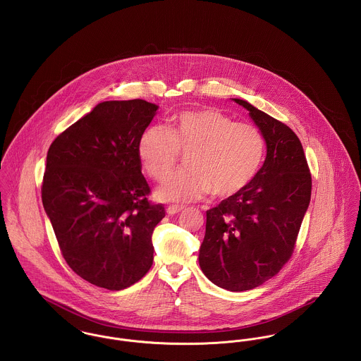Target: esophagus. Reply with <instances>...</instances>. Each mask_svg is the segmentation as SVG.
Instances as JSON below:
<instances>
[{
  "label": "esophagus",
  "instance_id": "34e87169",
  "mask_svg": "<svg viewBox=\"0 0 361 361\" xmlns=\"http://www.w3.org/2000/svg\"><path fill=\"white\" fill-rule=\"evenodd\" d=\"M183 210V206H176V204H171L167 207V213L169 214H176V213H180Z\"/></svg>",
  "mask_w": 361,
  "mask_h": 361
}]
</instances>
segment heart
<instances>
[{"instance_id":"1","label":"heart","mask_w":361,"mask_h":361,"mask_svg":"<svg viewBox=\"0 0 361 361\" xmlns=\"http://www.w3.org/2000/svg\"><path fill=\"white\" fill-rule=\"evenodd\" d=\"M137 151L142 169L157 181L171 174L180 152L187 154V170L171 176L157 192L161 200L187 203L209 192L228 198L246 190L262 169L266 140L256 126L203 106L174 115L169 128L148 127Z\"/></svg>"}]
</instances>
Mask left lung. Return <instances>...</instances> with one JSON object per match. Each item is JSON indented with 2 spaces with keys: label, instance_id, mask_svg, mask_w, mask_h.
Segmentation results:
<instances>
[{
  "label": "left lung",
  "instance_id": "left-lung-1",
  "mask_svg": "<svg viewBox=\"0 0 361 361\" xmlns=\"http://www.w3.org/2000/svg\"><path fill=\"white\" fill-rule=\"evenodd\" d=\"M263 133L267 155L253 183L206 212L203 274L220 288L249 290L290 259L312 197V174L298 135L282 121L234 98Z\"/></svg>",
  "mask_w": 361,
  "mask_h": 361
}]
</instances>
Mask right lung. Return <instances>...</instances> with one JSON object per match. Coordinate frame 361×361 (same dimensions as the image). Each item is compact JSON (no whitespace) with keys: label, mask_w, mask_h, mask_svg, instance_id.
Instances as JSON below:
<instances>
[{"label":"right lung","mask_w":361,"mask_h":361,"mask_svg":"<svg viewBox=\"0 0 361 361\" xmlns=\"http://www.w3.org/2000/svg\"><path fill=\"white\" fill-rule=\"evenodd\" d=\"M158 111L144 99L105 101L61 133L47 154L41 198L69 267L121 290L152 266L164 206L148 200L138 140Z\"/></svg>","instance_id":"1"}]
</instances>
